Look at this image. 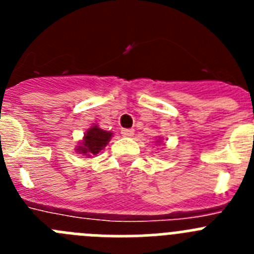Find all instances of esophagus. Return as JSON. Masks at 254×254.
Returning a JSON list of instances; mask_svg holds the SVG:
<instances>
[{"label": "esophagus", "mask_w": 254, "mask_h": 254, "mask_svg": "<svg viewBox=\"0 0 254 254\" xmlns=\"http://www.w3.org/2000/svg\"><path fill=\"white\" fill-rule=\"evenodd\" d=\"M121 133H122L123 136H126V137H131V136H133V129L125 128V129H122V132H121Z\"/></svg>", "instance_id": "1"}]
</instances>
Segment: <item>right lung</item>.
<instances>
[{"instance_id":"obj_1","label":"right lung","mask_w":254,"mask_h":254,"mask_svg":"<svg viewBox=\"0 0 254 254\" xmlns=\"http://www.w3.org/2000/svg\"><path fill=\"white\" fill-rule=\"evenodd\" d=\"M112 137V132L104 131L99 128L98 126H93L91 128L86 131L84 136V140L81 142V146H77V152L86 156L96 155L103 147L107 146Z\"/></svg>"}]
</instances>
